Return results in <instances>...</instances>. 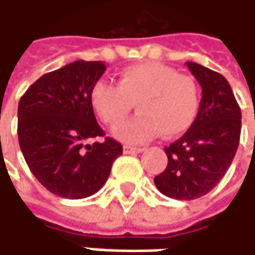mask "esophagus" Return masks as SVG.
<instances>
[{
  "mask_svg": "<svg viewBox=\"0 0 255 255\" xmlns=\"http://www.w3.org/2000/svg\"><path fill=\"white\" fill-rule=\"evenodd\" d=\"M141 150H143L141 147H134V146H128V144L124 146V153L126 155H129V153H140Z\"/></svg>",
  "mask_w": 255,
  "mask_h": 255,
  "instance_id": "1",
  "label": "esophagus"
}]
</instances>
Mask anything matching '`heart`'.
<instances>
[{
    "instance_id": "b5f03b06",
    "label": "heart",
    "mask_w": 255,
    "mask_h": 255,
    "mask_svg": "<svg viewBox=\"0 0 255 255\" xmlns=\"http://www.w3.org/2000/svg\"><path fill=\"white\" fill-rule=\"evenodd\" d=\"M90 103L109 127L120 126L134 103L138 115L117 128L114 135L124 143L138 144L159 132L176 137L186 131L198 114L199 91L190 77L167 65L147 62L121 69L117 85L96 82Z\"/></svg>"
}]
</instances>
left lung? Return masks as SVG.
Returning a JSON list of instances; mask_svg holds the SVG:
<instances>
[{
    "instance_id": "1",
    "label": "left lung",
    "mask_w": 255,
    "mask_h": 255,
    "mask_svg": "<svg viewBox=\"0 0 255 255\" xmlns=\"http://www.w3.org/2000/svg\"><path fill=\"white\" fill-rule=\"evenodd\" d=\"M202 88L190 128L165 147L167 168L153 178L168 198L190 201L207 195L226 174L241 135V109L228 79L205 66L186 63Z\"/></svg>"
}]
</instances>
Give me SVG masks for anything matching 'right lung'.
I'll use <instances>...</instances> for the list:
<instances>
[{
  "mask_svg": "<svg viewBox=\"0 0 255 255\" xmlns=\"http://www.w3.org/2000/svg\"><path fill=\"white\" fill-rule=\"evenodd\" d=\"M106 66L77 60L36 79L22 96L17 134L26 164L51 193L82 199L106 183L121 143L96 121L90 91Z\"/></svg>",
  "mask_w": 255,
  "mask_h": 255,
  "instance_id": "1",
  "label": "right lung"
}]
</instances>
